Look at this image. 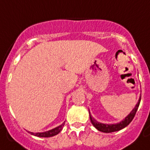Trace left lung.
Listing matches in <instances>:
<instances>
[{"label": "left lung", "mask_w": 150, "mask_h": 150, "mask_svg": "<svg viewBox=\"0 0 150 150\" xmlns=\"http://www.w3.org/2000/svg\"><path fill=\"white\" fill-rule=\"evenodd\" d=\"M141 97H142V95L140 96L139 100H138L137 103V105L134 107V109L130 112V113L128 114V116H126L125 117V119H123L122 121L118 122V123H116V124H103V123L98 122L97 120H95L92 117L91 113L89 112V118H90L91 123L98 130L100 131V132H103V133H112V132L121 130L122 129H124L125 127H126L128 125L133 121V117H134V116L136 114L137 110L138 107H139L140 101H141Z\"/></svg>", "instance_id": "8db88e82"}]
</instances>
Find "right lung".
Here are the masks:
<instances>
[{
	"label": "right lung",
	"instance_id": "1",
	"mask_svg": "<svg viewBox=\"0 0 150 150\" xmlns=\"http://www.w3.org/2000/svg\"><path fill=\"white\" fill-rule=\"evenodd\" d=\"M64 122H65V121H64L61 125H59L57 127L52 129L51 130L46 131V132H43V133H33V132H29V133H30V134H32V135L40 137H53L55 136V135H57V134H58V133L62 130L63 126L64 125Z\"/></svg>",
	"mask_w": 150,
	"mask_h": 150
}]
</instances>
